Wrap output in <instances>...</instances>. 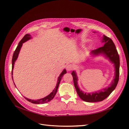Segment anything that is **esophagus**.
<instances>
[{
    "instance_id": "obj_1",
    "label": "esophagus",
    "mask_w": 129,
    "mask_h": 129,
    "mask_svg": "<svg viewBox=\"0 0 129 129\" xmlns=\"http://www.w3.org/2000/svg\"><path fill=\"white\" fill-rule=\"evenodd\" d=\"M73 68H74V66L72 64H68L67 66H66V69H67L68 71H71L72 70H73Z\"/></svg>"
}]
</instances>
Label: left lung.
Wrapping results in <instances>:
<instances>
[{
    "instance_id": "left-lung-1",
    "label": "left lung",
    "mask_w": 129,
    "mask_h": 129,
    "mask_svg": "<svg viewBox=\"0 0 129 129\" xmlns=\"http://www.w3.org/2000/svg\"><path fill=\"white\" fill-rule=\"evenodd\" d=\"M102 42L104 43V45L102 47L92 50L91 54L94 56L98 55L99 54H103L105 57L108 58L112 63L114 64V65L115 68V78L108 88H105L103 89L102 90H100L95 92H83L81 90L77 85V77L76 72L73 71L72 73L74 84L78 95L81 99L87 102H96L103 101L107 98L110 95V93L114 90L118 82L120 62L117 50L116 49L114 42L109 37L103 36Z\"/></svg>"
}]
</instances>
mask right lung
Masks as SVG:
<instances>
[{"instance_id":"right-lung-1","label":"right lung","mask_w":129,"mask_h":129,"mask_svg":"<svg viewBox=\"0 0 129 129\" xmlns=\"http://www.w3.org/2000/svg\"><path fill=\"white\" fill-rule=\"evenodd\" d=\"M30 37L31 36H30V34H26L25 36L24 37V38H23L21 40V41L19 42L18 46L17 47V48L15 49V51H14V52L13 53V57H12V80H13V76H12V75H13V69L14 68V62H15V61H16V60L17 59L18 55H19V52H20V49L21 48V46L22 45V44L24 42L27 41V40H29L31 38ZM66 73H67V72H66V70L64 69L63 71H62V72L61 73L60 76H58V77L57 83L56 87L55 88V89L53 90V91L51 93H50L49 95H48V96H47L46 97H44V98H43V99H41L37 100H33L28 99L26 98V97H24L25 99L26 100H27L28 101H29V102L32 103H34V104H44V103H46L49 102V101H50L52 100H53V99L54 98V96H55V95H56V93L57 92V89H58V85H59V84L60 83V81H61V80L62 79V76H63V75H64V74H66Z\"/></svg>"}]
</instances>
